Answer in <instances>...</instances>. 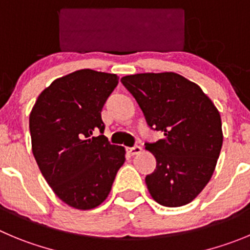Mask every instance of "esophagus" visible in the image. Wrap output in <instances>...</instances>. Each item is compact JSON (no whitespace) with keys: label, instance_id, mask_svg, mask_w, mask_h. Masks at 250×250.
Returning a JSON list of instances; mask_svg holds the SVG:
<instances>
[{"label":"esophagus","instance_id":"34e87169","mask_svg":"<svg viewBox=\"0 0 250 250\" xmlns=\"http://www.w3.org/2000/svg\"><path fill=\"white\" fill-rule=\"evenodd\" d=\"M141 151H142V148L138 146H132V148H127V153L129 154V155H137V154H139Z\"/></svg>","mask_w":250,"mask_h":250}]
</instances>
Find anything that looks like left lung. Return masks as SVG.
I'll list each match as a JSON object with an SVG mask.
<instances>
[{
  "label": "left lung",
  "mask_w": 250,
  "mask_h": 250,
  "mask_svg": "<svg viewBox=\"0 0 250 250\" xmlns=\"http://www.w3.org/2000/svg\"><path fill=\"white\" fill-rule=\"evenodd\" d=\"M149 127L164 133L146 149L157 159L146 175L149 193L167 207L188 205L211 179L223 143L218 109L199 85L175 72H146L121 79Z\"/></svg>",
  "instance_id": "left-lung-1"
}]
</instances>
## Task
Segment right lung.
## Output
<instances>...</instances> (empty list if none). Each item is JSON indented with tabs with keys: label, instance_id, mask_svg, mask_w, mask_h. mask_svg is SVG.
Listing matches in <instances>:
<instances>
[{
	"label": "right lung",
	"instance_id": "right-lung-1",
	"mask_svg": "<svg viewBox=\"0 0 250 250\" xmlns=\"http://www.w3.org/2000/svg\"><path fill=\"white\" fill-rule=\"evenodd\" d=\"M117 83L116 74L78 70L53 81L30 112L37 164L55 195L74 208L101 205L125 160V148L104 136L101 118Z\"/></svg>",
	"mask_w": 250,
	"mask_h": 250
}]
</instances>
